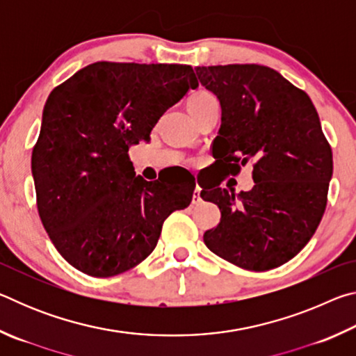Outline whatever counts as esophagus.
<instances>
[{
	"label": "esophagus",
	"instance_id": "esophagus-1",
	"mask_svg": "<svg viewBox=\"0 0 356 356\" xmlns=\"http://www.w3.org/2000/svg\"><path fill=\"white\" fill-rule=\"evenodd\" d=\"M202 200H201V188L200 186H196L195 188V193H193V204H200Z\"/></svg>",
	"mask_w": 356,
	"mask_h": 356
}]
</instances>
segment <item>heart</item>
I'll list each match as a JSON object with an SVG mask.
<instances>
[{
	"instance_id": "b5f03b06",
	"label": "heart",
	"mask_w": 356,
	"mask_h": 356,
	"mask_svg": "<svg viewBox=\"0 0 356 356\" xmlns=\"http://www.w3.org/2000/svg\"><path fill=\"white\" fill-rule=\"evenodd\" d=\"M212 100H215V97L210 92H207V91H197V92H195L190 97L188 108L202 105V104H207V102H212Z\"/></svg>"
}]
</instances>
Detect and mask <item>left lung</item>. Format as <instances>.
<instances>
[{
    "label": "left lung",
    "instance_id": "8db88e82",
    "mask_svg": "<svg viewBox=\"0 0 356 356\" xmlns=\"http://www.w3.org/2000/svg\"><path fill=\"white\" fill-rule=\"evenodd\" d=\"M221 105L215 161L237 176L251 163L254 186L238 195L201 191L220 207L207 248L245 270L265 272L291 261L314 236L328 200L333 152L303 89L259 64L196 67Z\"/></svg>",
    "mask_w": 356,
    "mask_h": 356
}]
</instances>
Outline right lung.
Returning a JSON list of instances; mask_svg holds the SVG:
<instances>
[{"label":"right lung","instance_id":"add662e5","mask_svg":"<svg viewBox=\"0 0 356 356\" xmlns=\"http://www.w3.org/2000/svg\"><path fill=\"white\" fill-rule=\"evenodd\" d=\"M197 86L191 65L99 61L48 95L33 147L35 202L48 237L80 272L108 278L141 264L174 210L190 206L186 170L136 176L131 144L150 140L168 108Z\"/></svg>","mask_w":356,"mask_h":356}]
</instances>
